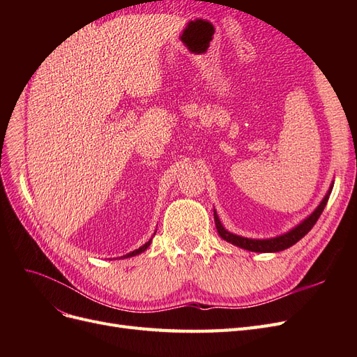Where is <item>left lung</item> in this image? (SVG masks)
Returning a JSON list of instances; mask_svg holds the SVG:
<instances>
[{
  "mask_svg": "<svg viewBox=\"0 0 357 357\" xmlns=\"http://www.w3.org/2000/svg\"><path fill=\"white\" fill-rule=\"evenodd\" d=\"M331 190L329 189V193L328 195L323 198V201L320 202L319 207L316 208V211L312 213L310 218H307L304 222L299 223L295 229L289 231L287 234L284 235H280V236H275V238H269V240H252V238H243V236H238V235H234L231 232L226 231L219 218H218V213L214 211V223H215V229H218L219 235L222 236V238L225 241H228L236 247H241L244 248V250H248V252H256V253H271V252H282L284 250V248H289L290 245H294L295 243H298L301 238H304V236L311 231L312 226L316 225V222L319 220L320 214L323 213V210H325L326 204H328V199H329V195H331Z\"/></svg>",
  "mask_w": 357,
  "mask_h": 357,
  "instance_id": "1",
  "label": "left lung"
}]
</instances>
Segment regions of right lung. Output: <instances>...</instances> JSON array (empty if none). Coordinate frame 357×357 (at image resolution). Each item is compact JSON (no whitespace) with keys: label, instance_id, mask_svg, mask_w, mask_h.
Returning a JSON list of instances; mask_svg holds the SVG:
<instances>
[{"label":"right lung","instance_id":"1","mask_svg":"<svg viewBox=\"0 0 357 357\" xmlns=\"http://www.w3.org/2000/svg\"><path fill=\"white\" fill-rule=\"evenodd\" d=\"M150 243H152V240H149L144 245H142L139 248H137V250H134V252H131V253H128V255H125L123 257H131V256H135V255H139V253H143L146 248L150 245Z\"/></svg>","mask_w":357,"mask_h":357}]
</instances>
